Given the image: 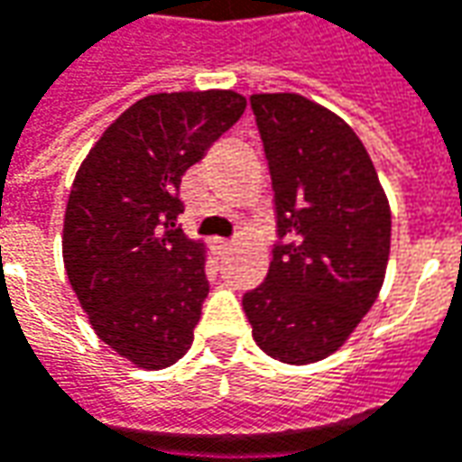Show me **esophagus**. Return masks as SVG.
<instances>
[{
  "mask_svg": "<svg viewBox=\"0 0 462 462\" xmlns=\"http://www.w3.org/2000/svg\"><path fill=\"white\" fill-rule=\"evenodd\" d=\"M212 245H215V250H217L219 255H227V253H230L232 247H235V245L230 243V240H212Z\"/></svg>",
  "mask_w": 462,
  "mask_h": 462,
  "instance_id": "obj_1",
  "label": "esophagus"
}]
</instances>
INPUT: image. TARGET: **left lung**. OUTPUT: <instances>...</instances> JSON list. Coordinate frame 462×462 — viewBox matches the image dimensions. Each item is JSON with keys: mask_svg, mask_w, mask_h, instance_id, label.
Instances as JSON below:
<instances>
[{"mask_svg": "<svg viewBox=\"0 0 462 462\" xmlns=\"http://www.w3.org/2000/svg\"><path fill=\"white\" fill-rule=\"evenodd\" d=\"M278 243L265 281L243 296L253 338L285 364H313L374 306L389 260L387 194L359 136L298 93L250 96Z\"/></svg>", "mask_w": 462, "mask_h": 462, "instance_id": "1", "label": "left lung"}]
</instances>
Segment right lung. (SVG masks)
Instances as JSON below:
<instances>
[{
	"mask_svg": "<svg viewBox=\"0 0 462 462\" xmlns=\"http://www.w3.org/2000/svg\"><path fill=\"white\" fill-rule=\"evenodd\" d=\"M235 90L156 93L113 121L75 174L62 260L93 331L141 369L179 362L209 293L177 217L181 177L240 121Z\"/></svg>",
	"mask_w": 462,
	"mask_h": 462,
	"instance_id": "right-lung-1",
	"label": "right lung"
}]
</instances>
